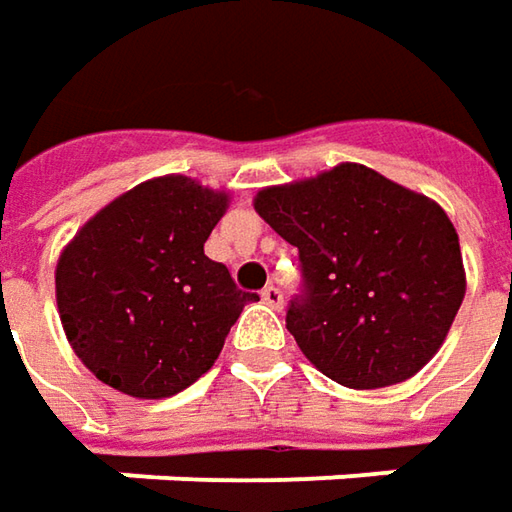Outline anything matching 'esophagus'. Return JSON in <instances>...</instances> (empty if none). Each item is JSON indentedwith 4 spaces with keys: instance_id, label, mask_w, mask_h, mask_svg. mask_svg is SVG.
Listing matches in <instances>:
<instances>
[{
    "instance_id": "obj_1",
    "label": "esophagus",
    "mask_w": 512,
    "mask_h": 512,
    "mask_svg": "<svg viewBox=\"0 0 512 512\" xmlns=\"http://www.w3.org/2000/svg\"><path fill=\"white\" fill-rule=\"evenodd\" d=\"M262 302L270 307H282V302H285V293H282V287L267 285L265 290H262Z\"/></svg>"
}]
</instances>
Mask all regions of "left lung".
<instances>
[{
  "label": "left lung",
  "instance_id": "8db88e82",
  "mask_svg": "<svg viewBox=\"0 0 512 512\" xmlns=\"http://www.w3.org/2000/svg\"><path fill=\"white\" fill-rule=\"evenodd\" d=\"M256 210L299 250L302 287L287 330L344 387L373 390L419 373L464 299L456 227L427 196L364 165L267 187Z\"/></svg>",
  "mask_w": 512,
  "mask_h": 512
}]
</instances>
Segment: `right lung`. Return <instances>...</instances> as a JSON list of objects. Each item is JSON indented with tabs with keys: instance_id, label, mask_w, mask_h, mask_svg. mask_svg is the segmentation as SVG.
I'll use <instances>...</instances> for the list:
<instances>
[{
	"instance_id": "1",
	"label": "right lung",
	"mask_w": 512,
	"mask_h": 512,
	"mask_svg": "<svg viewBox=\"0 0 512 512\" xmlns=\"http://www.w3.org/2000/svg\"><path fill=\"white\" fill-rule=\"evenodd\" d=\"M227 196L187 176L142 182L76 233L56 265V305L99 382L165 399L207 373L256 293L205 256Z\"/></svg>"
}]
</instances>
